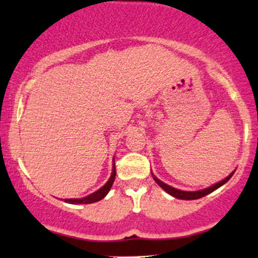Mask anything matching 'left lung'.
I'll list each match as a JSON object with an SVG mask.
<instances>
[{
	"label": "left lung",
	"instance_id": "left-lung-1",
	"mask_svg": "<svg viewBox=\"0 0 258 258\" xmlns=\"http://www.w3.org/2000/svg\"><path fill=\"white\" fill-rule=\"evenodd\" d=\"M233 174H234V171L231 172V174L227 176L226 178H224V180H221L220 182H218V183L211 185V187H208L206 189H201V190H197V191L180 190V189H176L174 187H170V185H169V184L164 183V182H162L161 180H158V178L156 177V176L153 175V174H152V177H153V180L156 181V183H157L159 187H162L163 189H164V190L167 191L168 194H170L171 197H174L176 199H181V200H195V199H200L202 197H206L207 194H210V193H212V191L216 190V189L221 187V185L226 183V182L229 181L231 177H232Z\"/></svg>",
	"mask_w": 258,
	"mask_h": 258
}]
</instances>
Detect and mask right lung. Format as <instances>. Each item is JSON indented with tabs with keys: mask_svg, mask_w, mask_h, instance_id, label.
Instances as JSON below:
<instances>
[{
	"mask_svg": "<svg viewBox=\"0 0 258 258\" xmlns=\"http://www.w3.org/2000/svg\"><path fill=\"white\" fill-rule=\"evenodd\" d=\"M115 164H114V159H113V170H112V175H110L109 180L107 181V183L103 185V187H101L99 190H96L95 193L88 195L86 198H82V199H65V202H68V204H73V205H78V204H93V202H96V201H100L102 200L103 198L106 197L107 194H108V191L110 190V188H112L113 185V182L115 180Z\"/></svg>",
	"mask_w": 258,
	"mask_h": 258,
	"instance_id": "right-lung-1",
	"label": "right lung"
}]
</instances>
